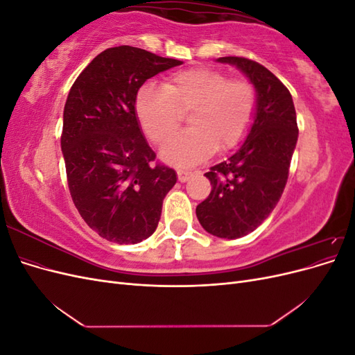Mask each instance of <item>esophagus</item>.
<instances>
[{"mask_svg": "<svg viewBox=\"0 0 355 355\" xmlns=\"http://www.w3.org/2000/svg\"><path fill=\"white\" fill-rule=\"evenodd\" d=\"M191 171H188V170H178V179L180 180V182H187L189 178H191Z\"/></svg>", "mask_w": 355, "mask_h": 355, "instance_id": "obj_1", "label": "esophagus"}]
</instances>
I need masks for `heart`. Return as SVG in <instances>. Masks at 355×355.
<instances>
[{"mask_svg": "<svg viewBox=\"0 0 355 355\" xmlns=\"http://www.w3.org/2000/svg\"><path fill=\"white\" fill-rule=\"evenodd\" d=\"M257 94L247 80H228L213 68H191L168 75L161 87L148 83L139 89L135 110L142 130L157 145L175 136L182 115L189 128L163 149V158L179 166L197 164L214 149L228 151L249 133Z\"/></svg>", "mask_w": 355, "mask_h": 355, "instance_id": "1", "label": "heart"}]
</instances>
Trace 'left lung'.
Instances as JSON below:
<instances>
[{"label": "left lung", "mask_w": 355, "mask_h": 355, "mask_svg": "<svg viewBox=\"0 0 355 355\" xmlns=\"http://www.w3.org/2000/svg\"><path fill=\"white\" fill-rule=\"evenodd\" d=\"M218 62L234 65L249 78L257 106L245 141L204 175L211 191L196 213L209 234L235 240L259 227L282 198L299 130L292 94L271 71L245 58Z\"/></svg>", "instance_id": "1"}]
</instances>
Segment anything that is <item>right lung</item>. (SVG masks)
<instances>
[{"mask_svg": "<svg viewBox=\"0 0 355 355\" xmlns=\"http://www.w3.org/2000/svg\"><path fill=\"white\" fill-rule=\"evenodd\" d=\"M182 65L137 47L106 49L75 80L60 146L75 207L102 239L136 244L157 230L176 171L155 163L135 101L154 75Z\"/></svg>", "mask_w": 355, "mask_h": 355, "instance_id": "right-lung-1", "label": "right lung"}]
</instances>
